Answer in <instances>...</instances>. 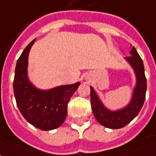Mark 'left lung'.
<instances>
[{"mask_svg":"<svg viewBox=\"0 0 156 156\" xmlns=\"http://www.w3.org/2000/svg\"><path fill=\"white\" fill-rule=\"evenodd\" d=\"M129 53L131 55L126 57V59L135 70L136 86L134 89L131 101L127 106L115 111L108 110L103 105L93 87L90 86V103L93 114L99 123L106 128L120 129L128 125L137 116L144 105L147 86L143 61L134 46Z\"/></svg>","mask_w":156,"mask_h":156,"instance_id":"obj_1","label":"left lung"}]
</instances>
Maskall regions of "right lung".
I'll use <instances>...</instances> for the list:
<instances>
[{
	"instance_id": "1",
	"label": "right lung",
	"mask_w": 156,
	"mask_h": 156,
	"mask_svg": "<svg viewBox=\"0 0 156 156\" xmlns=\"http://www.w3.org/2000/svg\"><path fill=\"white\" fill-rule=\"evenodd\" d=\"M36 40H33L17 60L13 89L19 111L24 118L42 130L56 129L64 123L67 105L80 82L41 90L36 89L27 77L28 55Z\"/></svg>"
}]
</instances>
